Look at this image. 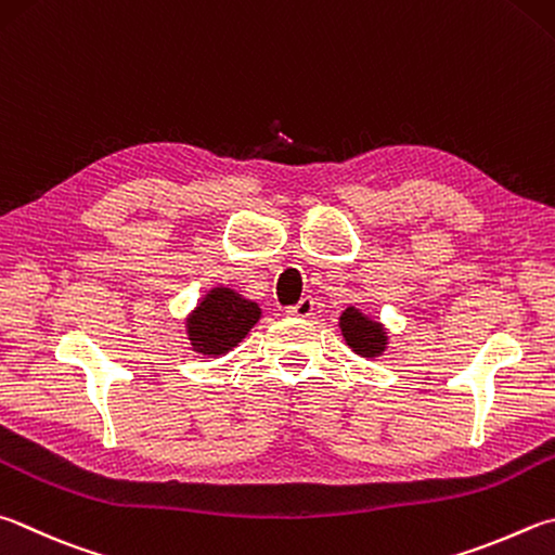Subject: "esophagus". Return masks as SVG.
<instances>
[{
	"label": "esophagus",
	"mask_w": 555,
	"mask_h": 555,
	"mask_svg": "<svg viewBox=\"0 0 555 555\" xmlns=\"http://www.w3.org/2000/svg\"><path fill=\"white\" fill-rule=\"evenodd\" d=\"M312 308H315V300H312L310 296H304L296 306L286 308V312H288L291 318H310L312 315Z\"/></svg>",
	"instance_id": "obj_1"
}]
</instances>
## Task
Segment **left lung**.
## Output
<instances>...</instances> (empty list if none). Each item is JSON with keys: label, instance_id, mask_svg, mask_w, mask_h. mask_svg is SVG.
Returning <instances> with one entry per match:
<instances>
[{"label": "left lung", "instance_id": "1", "mask_svg": "<svg viewBox=\"0 0 555 555\" xmlns=\"http://www.w3.org/2000/svg\"><path fill=\"white\" fill-rule=\"evenodd\" d=\"M339 330L341 337L349 345L351 351H357L359 357H378L383 354V349L388 345L386 330H383L380 322L366 318L364 312L357 310L354 306H349L339 318Z\"/></svg>", "mask_w": 555, "mask_h": 555}]
</instances>
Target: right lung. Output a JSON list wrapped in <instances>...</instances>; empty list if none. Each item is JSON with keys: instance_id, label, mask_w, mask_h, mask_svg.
Returning a JSON list of instances; mask_svg holds the SVG:
<instances>
[{"instance_id": "add662e5", "label": "right lung", "mask_w": 555, "mask_h": 555, "mask_svg": "<svg viewBox=\"0 0 555 555\" xmlns=\"http://www.w3.org/2000/svg\"><path fill=\"white\" fill-rule=\"evenodd\" d=\"M259 318L261 310L257 304L235 294L233 288L218 286L208 291V296L186 318V335L198 354L218 357L237 347Z\"/></svg>"}]
</instances>
